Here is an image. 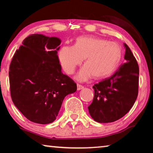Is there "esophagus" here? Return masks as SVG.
Wrapping results in <instances>:
<instances>
[{
	"instance_id": "esophagus-1",
	"label": "esophagus",
	"mask_w": 153,
	"mask_h": 153,
	"mask_svg": "<svg viewBox=\"0 0 153 153\" xmlns=\"http://www.w3.org/2000/svg\"><path fill=\"white\" fill-rule=\"evenodd\" d=\"M83 88H84V86H82V85H80L79 84H77V90H82Z\"/></svg>"
}]
</instances>
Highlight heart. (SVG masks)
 <instances>
[{
  "instance_id": "1",
  "label": "heart",
  "mask_w": 153,
  "mask_h": 153,
  "mask_svg": "<svg viewBox=\"0 0 153 153\" xmlns=\"http://www.w3.org/2000/svg\"><path fill=\"white\" fill-rule=\"evenodd\" d=\"M122 58V48L116 42L89 36L77 38L74 46H64L59 52V60L66 74H74L84 59L76 79L85 81L92 76L96 79L109 76Z\"/></svg>"
}]
</instances>
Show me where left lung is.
<instances>
[{
    "label": "left lung",
    "mask_w": 153,
    "mask_h": 153,
    "mask_svg": "<svg viewBox=\"0 0 153 153\" xmlns=\"http://www.w3.org/2000/svg\"><path fill=\"white\" fill-rule=\"evenodd\" d=\"M126 61L108 78L92 88L94 97L88 107L90 115L98 123L120 120L131 109L138 94L139 67L130 48L124 43Z\"/></svg>",
    "instance_id": "1"
}]
</instances>
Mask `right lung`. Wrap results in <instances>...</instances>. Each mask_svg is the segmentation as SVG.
Segmentation results:
<instances>
[{
  "label": "right lung",
  "mask_w": 153,
  "mask_h": 153,
  "mask_svg": "<svg viewBox=\"0 0 153 153\" xmlns=\"http://www.w3.org/2000/svg\"><path fill=\"white\" fill-rule=\"evenodd\" d=\"M61 40L30 35L13 56L9 83L13 102L27 120L48 124L57 117L65 97L77 85L61 72L57 51Z\"/></svg>",
  "instance_id": "1"
}]
</instances>
